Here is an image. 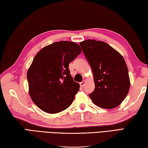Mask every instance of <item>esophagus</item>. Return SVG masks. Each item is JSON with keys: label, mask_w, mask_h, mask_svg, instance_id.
Instances as JSON below:
<instances>
[{"label": "esophagus", "mask_w": 148, "mask_h": 148, "mask_svg": "<svg viewBox=\"0 0 148 148\" xmlns=\"http://www.w3.org/2000/svg\"><path fill=\"white\" fill-rule=\"evenodd\" d=\"M85 83H86V81H85V80H83V81H82L81 82H80V86H81V87H83V86H84Z\"/></svg>", "instance_id": "obj_1"}]
</instances>
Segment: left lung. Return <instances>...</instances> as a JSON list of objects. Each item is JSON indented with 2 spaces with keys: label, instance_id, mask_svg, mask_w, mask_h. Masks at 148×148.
I'll list each match as a JSON object with an SVG mask.
<instances>
[{
  "label": "left lung",
  "instance_id": "8db88e82",
  "mask_svg": "<svg viewBox=\"0 0 148 148\" xmlns=\"http://www.w3.org/2000/svg\"><path fill=\"white\" fill-rule=\"evenodd\" d=\"M80 46L93 71L95 90L89 95L95 104L105 109L117 107L130 87L129 73L123 57L107 43L95 40Z\"/></svg>",
  "mask_w": 148,
  "mask_h": 148
}]
</instances>
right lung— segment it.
Returning <instances> with one entry per match:
<instances>
[{
    "mask_svg": "<svg viewBox=\"0 0 148 148\" xmlns=\"http://www.w3.org/2000/svg\"><path fill=\"white\" fill-rule=\"evenodd\" d=\"M82 50L73 42L60 41L44 47L35 55L27 73L29 93L40 110L56 113L71 104L79 90L69 69Z\"/></svg>",
    "mask_w": 148,
    "mask_h": 148,
    "instance_id": "obj_1",
    "label": "right lung"
}]
</instances>
